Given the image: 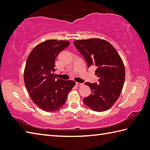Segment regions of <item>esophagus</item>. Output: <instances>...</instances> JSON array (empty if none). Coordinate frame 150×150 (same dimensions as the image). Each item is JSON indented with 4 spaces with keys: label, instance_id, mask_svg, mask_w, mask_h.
I'll list each match as a JSON object with an SVG mask.
<instances>
[{
    "label": "esophagus",
    "instance_id": "esophagus-1",
    "mask_svg": "<svg viewBox=\"0 0 150 150\" xmlns=\"http://www.w3.org/2000/svg\"><path fill=\"white\" fill-rule=\"evenodd\" d=\"M83 84L82 83H79V82H76V85L77 86H82Z\"/></svg>",
    "mask_w": 150,
    "mask_h": 150
}]
</instances>
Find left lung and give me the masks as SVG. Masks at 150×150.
<instances>
[{
	"label": "left lung",
	"instance_id": "1",
	"mask_svg": "<svg viewBox=\"0 0 150 150\" xmlns=\"http://www.w3.org/2000/svg\"><path fill=\"white\" fill-rule=\"evenodd\" d=\"M88 67H95L97 83L85 82L91 94L83 98V103L96 112H103L112 107L120 97L123 89L125 69L123 62L114 47L108 41L92 38L76 40L74 43Z\"/></svg>",
	"mask_w": 150,
	"mask_h": 150
}]
</instances>
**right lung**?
<instances>
[{"instance_id": "right-lung-1", "label": "right lung", "mask_w": 150, "mask_h": 150, "mask_svg": "<svg viewBox=\"0 0 150 150\" xmlns=\"http://www.w3.org/2000/svg\"><path fill=\"white\" fill-rule=\"evenodd\" d=\"M67 41L50 40L38 45L28 56L24 82L30 98L43 110L54 112L64 105L75 81L55 77V60L69 46Z\"/></svg>"}]
</instances>
